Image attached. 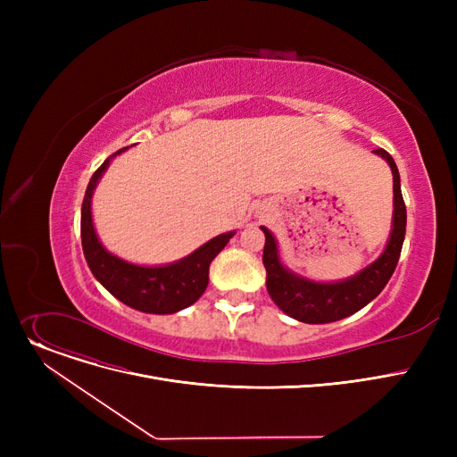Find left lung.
Returning <instances> with one entry per match:
<instances>
[{
  "label": "left lung",
  "instance_id": "8db88e82",
  "mask_svg": "<svg viewBox=\"0 0 457 457\" xmlns=\"http://www.w3.org/2000/svg\"><path fill=\"white\" fill-rule=\"evenodd\" d=\"M386 159L393 172V224L386 250L357 274L339 281H315L287 269L281 257L276 237L265 226V250L262 265L267 269V291L274 303L295 320L305 324H328L346 319L359 309L370 303L386 287L398 265L405 237V204L400 188V174L395 159L386 150H374Z\"/></svg>",
  "mask_w": 457,
  "mask_h": 457
}]
</instances>
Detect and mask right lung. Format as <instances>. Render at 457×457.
I'll use <instances>...</instances> for the list:
<instances>
[{
    "label": "right lung",
    "mask_w": 457,
    "mask_h": 457,
    "mask_svg": "<svg viewBox=\"0 0 457 457\" xmlns=\"http://www.w3.org/2000/svg\"><path fill=\"white\" fill-rule=\"evenodd\" d=\"M129 146L118 150L104 161L88 181L81 207V245L87 265L94 278L122 303L154 315H172L195 303L207 289L209 265L219 255L235 231L212 237L183 259L168 265L144 267L105 250L92 222V196L111 161Z\"/></svg>",
    "instance_id": "add662e5"
}]
</instances>
